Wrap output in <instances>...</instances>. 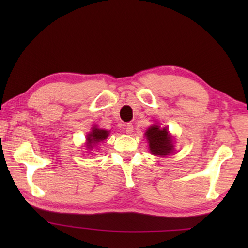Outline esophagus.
<instances>
[{"instance_id": "esophagus-1", "label": "esophagus", "mask_w": 248, "mask_h": 248, "mask_svg": "<svg viewBox=\"0 0 248 248\" xmlns=\"http://www.w3.org/2000/svg\"><path fill=\"white\" fill-rule=\"evenodd\" d=\"M125 132H127V134H131L133 132V124L132 123L125 124Z\"/></svg>"}]
</instances>
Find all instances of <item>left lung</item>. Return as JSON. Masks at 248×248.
<instances>
[{
	"instance_id": "8db88e82",
	"label": "left lung",
	"mask_w": 248,
	"mask_h": 248,
	"mask_svg": "<svg viewBox=\"0 0 248 248\" xmlns=\"http://www.w3.org/2000/svg\"><path fill=\"white\" fill-rule=\"evenodd\" d=\"M147 140L149 141V148L155 155H167L173 149L171 138L167 129H161L157 125H152L146 132Z\"/></svg>"
}]
</instances>
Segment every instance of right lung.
I'll list each match as a JSON object with an SVG mask.
<instances>
[{
  "mask_svg": "<svg viewBox=\"0 0 248 248\" xmlns=\"http://www.w3.org/2000/svg\"><path fill=\"white\" fill-rule=\"evenodd\" d=\"M108 132L105 130H100L97 128H93L91 133L87 135V146L88 148L91 149L93 147L96 145L97 143H100V141L105 140L108 138Z\"/></svg>",
  "mask_w": 248,
  "mask_h": 248,
  "instance_id": "obj_1",
  "label": "right lung"
}]
</instances>
